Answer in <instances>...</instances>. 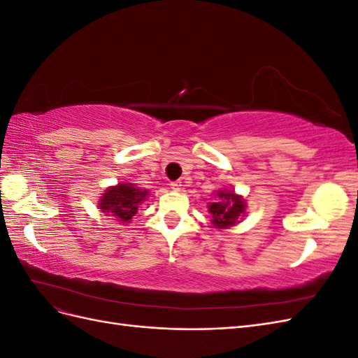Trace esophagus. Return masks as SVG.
<instances>
[{
  "label": "esophagus",
  "instance_id": "1",
  "mask_svg": "<svg viewBox=\"0 0 358 358\" xmlns=\"http://www.w3.org/2000/svg\"><path fill=\"white\" fill-rule=\"evenodd\" d=\"M170 187H171L173 191H179L180 187H182V183H180V180H175V182L170 183Z\"/></svg>",
  "mask_w": 358,
  "mask_h": 358
}]
</instances>
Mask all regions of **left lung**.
Segmentation results:
<instances>
[{
  "instance_id": "8db88e82",
  "label": "left lung",
  "mask_w": 358,
  "mask_h": 358,
  "mask_svg": "<svg viewBox=\"0 0 358 358\" xmlns=\"http://www.w3.org/2000/svg\"><path fill=\"white\" fill-rule=\"evenodd\" d=\"M218 199L209 206V212L213 218V225L216 229H227L234 225L241 213L245 210L243 200L236 196L234 192L218 191Z\"/></svg>"
}]
</instances>
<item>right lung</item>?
I'll return each mask as SVG.
<instances>
[{
  "label": "right lung",
  "mask_w": 358,
  "mask_h": 358,
  "mask_svg": "<svg viewBox=\"0 0 358 358\" xmlns=\"http://www.w3.org/2000/svg\"><path fill=\"white\" fill-rule=\"evenodd\" d=\"M148 191L133 187L131 183H119L106 189L100 204L101 212L112 213L117 221L128 222L137 213L138 204L145 200Z\"/></svg>",
  "instance_id": "right-lung-1"
}]
</instances>
